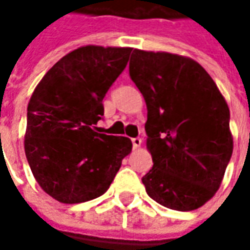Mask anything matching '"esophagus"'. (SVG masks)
<instances>
[{
    "mask_svg": "<svg viewBox=\"0 0 250 250\" xmlns=\"http://www.w3.org/2000/svg\"><path fill=\"white\" fill-rule=\"evenodd\" d=\"M132 145H133V149H139L142 146V139L140 138H133L132 139Z\"/></svg>",
    "mask_w": 250,
    "mask_h": 250,
    "instance_id": "34e87169",
    "label": "esophagus"
}]
</instances>
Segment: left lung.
<instances>
[{"mask_svg": "<svg viewBox=\"0 0 250 250\" xmlns=\"http://www.w3.org/2000/svg\"><path fill=\"white\" fill-rule=\"evenodd\" d=\"M129 75L147 107L146 192L161 206L196 210L216 195L234 149L226 99L200 63L178 54L135 48Z\"/></svg>", "mask_w": 250, "mask_h": 250, "instance_id": "left-lung-1", "label": "left lung"}]
</instances>
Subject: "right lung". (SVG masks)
Wrapping results in <instances>:
<instances>
[{
	"label": "right lung",
	"instance_id": "1",
	"mask_svg": "<svg viewBox=\"0 0 250 250\" xmlns=\"http://www.w3.org/2000/svg\"><path fill=\"white\" fill-rule=\"evenodd\" d=\"M130 53V47H79L54 63L34 89L24 153L37 184L60 203L101 196L132 150L128 138L93 130Z\"/></svg>",
	"mask_w": 250,
	"mask_h": 250
}]
</instances>
